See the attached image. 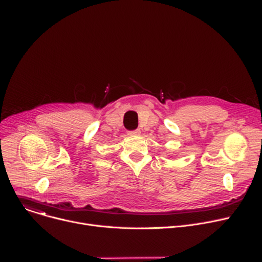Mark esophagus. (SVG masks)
Here are the masks:
<instances>
[{
    "label": "esophagus",
    "instance_id": "34e87169",
    "mask_svg": "<svg viewBox=\"0 0 262 262\" xmlns=\"http://www.w3.org/2000/svg\"><path fill=\"white\" fill-rule=\"evenodd\" d=\"M128 135L129 136H138V135H140V130H138V129L130 130V132H128Z\"/></svg>",
    "mask_w": 262,
    "mask_h": 262
}]
</instances>
